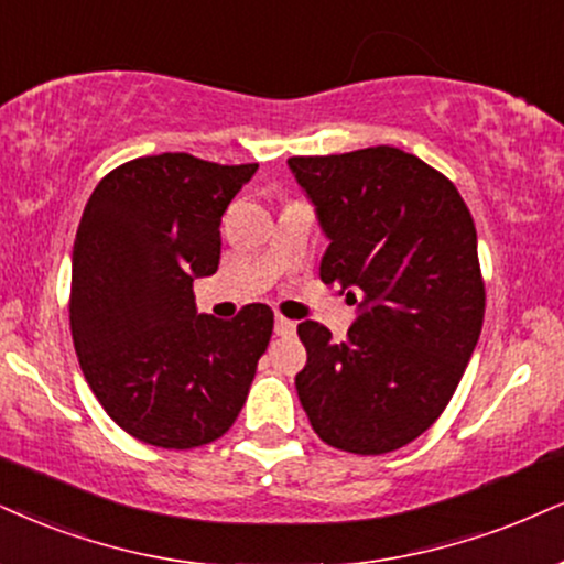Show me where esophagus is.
<instances>
[{"instance_id":"esophagus-1","label":"esophagus","mask_w":564,"mask_h":564,"mask_svg":"<svg viewBox=\"0 0 564 564\" xmlns=\"http://www.w3.org/2000/svg\"><path fill=\"white\" fill-rule=\"evenodd\" d=\"M295 322H290V318H284V316H276L274 318V332L280 337H290V335H295Z\"/></svg>"}]
</instances>
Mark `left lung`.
Segmentation results:
<instances>
[{
    "instance_id": "8db88e82",
    "label": "left lung",
    "mask_w": 564,
    "mask_h": 564,
    "mask_svg": "<svg viewBox=\"0 0 564 564\" xmlns=\"http://www.w3.org/2000/svg\"><path fill=\"white\" fill-rule=\"evenodd\" d=\"M329 240L322 282L358 316L343 343L297 324L308 364L295 389L332 447L384 455L447 408L484 324V280L468 206L419 156L373 145L288 159Z\"/></svg>"
}]
</instances>
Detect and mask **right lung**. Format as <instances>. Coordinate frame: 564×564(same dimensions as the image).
<instances>
[{"mask_svg":"<svg viewBox=\"0 0 564 564\" xmlns=\"http://www.w3.org/2000/svg\"><path fill=\"white\" fill-rule=\"evenodd\" d=\"M259 164L141 156L90 193L73 246L69 329L83 377L117 426L191 449L238 419L274 314L250 303L221 322L198 314L193 280L212 276L221 214Z\"/></svg>","mask_w":564,"mask_h":564,"instance_id":"obj_1","label":"right lung"}]
</instances>
